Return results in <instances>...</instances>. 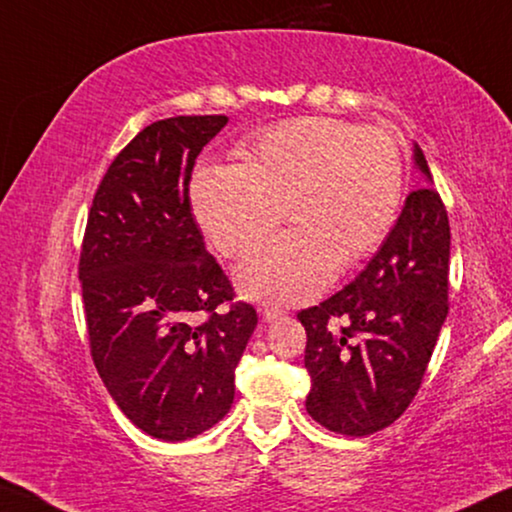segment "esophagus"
Instances as JSON below:
<instances>
[{"mask_svg":"<svg viewBox=\"0 0 512 512\" xmlns=\"http://www.w3.org/2000/svg\"><path fill=\"white\" fill-rule=\"evenodd\" d=\"M262 317L266 319V322H276V319L285 317V310L273 308V305H264V308H262Z\"/></svg>","mask_w":512,"mask_h":512,"instance_id":"esophagus-1","label":"esophagus"}]
</instances>
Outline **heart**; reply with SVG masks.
I'll use <instances>...</instances> for the list:
<instances>
[{"label":"heart","instance_id":"b5f03b06","mask_svg":"<svg viewBox=\"0 0 512 512\" xmlns=\"http://www.w3.org/2000/svg\"><path fill=\"white\" fill-rule=\"evenodd\" d=\"M241 163L202 165L190 207L227 257L246 255L280 223L294 230L243 259L236 285L248 299L305 303L368 257L400 213L404 163L388 131L335 117H301L248 137Z\"/></svg>","mask_w":512,"mask_h":512}]
</instances>
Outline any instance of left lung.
Returning a JSON list of instances; mask_svg holds the SVG:
<instances>
[{
    "mask_svg": "<svg viewBox=\"0 0 512 512\" xmlns=\"http://www.w3.org/2000/svg\"><path fill=\"white\" fill-rule=\"evenodd\" d=\"M414 167L425 183L407 195L377 255L345 289L299 312L312 381L305 409L347 437L404 414L448 315L451 227L416 142Z\"/></svg>",
    "mask_w": 512,
    "mask_h": 512,
    "instance_id": "left-lung-1",
    "label": "left lung"
}]
</instances>
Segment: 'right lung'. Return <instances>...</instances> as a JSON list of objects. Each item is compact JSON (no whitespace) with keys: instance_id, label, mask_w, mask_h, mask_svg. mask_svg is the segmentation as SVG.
I'll list each match as a JSON object with an SVG mask.
<instances>
[{"instance_id":"obj_1","label":"right lung","mask_w":512,"mask_h":512,"mask_svg":"<svg viewBox=\"0 0 512 512\" xmlns=\"http://www.w3.org/2000/svg\"><path fill=\"white\" fill-rule=\"evenodd\" d=\"M227 117H170L112 160L91 204L80 255L94 365L133 425L186 441L234 402V370L257 326L207 253L190 209L195 158ZM207 314L204 323L196 317Z\"/></svg>"}]
</instances>
